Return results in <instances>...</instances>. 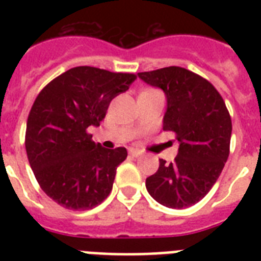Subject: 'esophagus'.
<instances>
[{
    "label": "esophagus",
    "instance_id": "34e87169",
    "mask_svg": "<svg viewBox=\"0 0 261 261\" xmlns=\"http://www.w3.org/2000/svg\"><path fill=\"white\" fill-rule=\"evenodd\" d=\"M128 154H130L131 157H139V155H141V151L137 150V149H130V150H128Z\"/></svg>",
    "mask_w": 261,
    "mask_h": 261
}]
</instances>
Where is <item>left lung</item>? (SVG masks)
<instances>
[{"mask_svg":"<svg viewBox=\"0 0 261 261\" xmlns=\"http://www.w3.org/2000/svg\"><path fill=\"white\" fill-rule=\"evenodd\" d=\"M165 92L164 131L180 142L173 163L160 160L146 178L147 192L160 204L186 208L202 200L218 180L230 153L231 119L222 96L199 74L178 66L138 73Z\"/></svg>","mask_w":261,"mask_h":261,"instance_id":"left-lung-1","label":"left lung"}]
</instances>
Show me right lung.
<instances>
[{"label": "right lung", "mask_w": 261, "mask_h": 261, "mask_svg": "<svg viewBox=\"0 0 261 261\" xmlns=\"http://www.w3.org/2000/svg\"><path fill=\"white\" fill-rule=\"evenodd\" d=\"M135 80L133 73L73 67L35 98L27 120V157L40 188L65 208L90 210L110 195L127 150L94 143L88 127L100 126L111 100Z\"/></svg>", "instance_id": "1"}]
</instances>
